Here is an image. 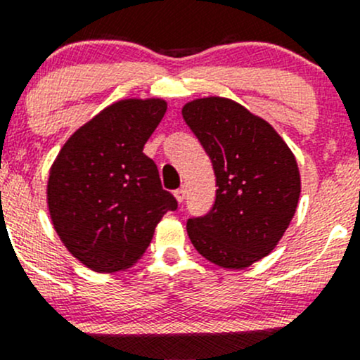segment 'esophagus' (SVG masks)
<instances>
[{"label":"esophagus","mask_w":360,"mask_h":360,"mask_svg":"<svg viewBox=\"0 0 360 360\" xmlns=\"http://www.w3.org/2000/svg\"><path fill=\"white\" fill-rule=\"evenodd\" d=\"M173 194H175L176 200H179V202H184V200H185V195H187V191H185L184 187H180V188H176V191L173 192Z\"/></svg>","instance_id":"obj_1"}]
</instances>
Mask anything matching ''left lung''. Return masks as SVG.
<instances>
[{"instance_id": "1", "label": "left lung", "mask_w": 360, "mask_h": 360, "mask_svg": "<svg viewBox=\"0 0 360 360\" xmlns=\"http://www.w3.org/2000/svg\"><path fill=\"white\" fill-rule=\"evenodd\" d=\"M181 115L210 156L218 187L211 211L188 218V238L221 268H249L276 247L295 214V156L268 122L231 99H195Z\"/></svg>"}]
</instances>
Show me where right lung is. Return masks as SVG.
I'll use <instances>...</instances> for the list:
<instances>
[{
	"instance_id": "add662e5",
	"label": "right lung",
	"mask_w": 360,
	"mask_h": 360,
	"mask_svg": "<svg viewBox=\"0 0 360 360\" xmlns=\"http://www.w3.org/2000/svg\"><path fill=\"white\" fill-rule=\"evenodd\" d=\"M165 111L163 99L111 104L68 139L51 166L53 226L92 271L130 268L144 256L165 212L179 207L144 154Z\"/></svg>"
}]
</instances>
